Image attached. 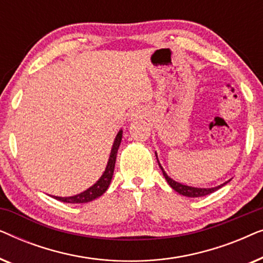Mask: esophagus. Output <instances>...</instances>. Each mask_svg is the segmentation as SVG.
<instances>
[{
  "mask_svg": "<svg viewBox=\"0 0 263 263\" xmlns=\"http://www.w3.org/2000/svg\"><path fill=\"white\" fill-rule=\"evenodd\" d=\"M141 110H134L133 111V112L130 114V117H132V120H135V118H139V117H141Z\"/></svg>",
  "mask_w": 263,
  "mask_h": 263,
  "instance_id": "34e87169",
  "label": "esophagus"
}]
</instances>
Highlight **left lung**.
Segmentation results:
<instances>
[{
  "label": "left lung",
  "mask_w": 263,
  "mask_h": 263,
  "mask_svg": "<svg viewBox=\"0 0 263 263\" xmlns=\"http://www.w3.org/2000/svg\"><path fill=\"white\" fill-rule=\"evenodd\" d=\"M156 156H157V154H156ZM157 159H158V158H157ZM158 163H159V161H158ZM159 166L161 168V171H163V175H164L165 179H166L167 183H168V184H170L171 188L174 189V190H176V192H177V193L181 194V195H184V196H188V197H200V196L208 195V194L215 192V190H218L219 188H221L222 185L228 183V182H226V183H224V184H221V185H219V186H215V188H207V189L206 188H194V186L183 185V184H181V183L175 182L174 179L168 177V176L165 174V171L163 170V167H161L160 164H159Z\"/></svg>",
  "instance_id": "8db88e82"
}]
</instances>
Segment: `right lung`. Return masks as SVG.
Here are the masks:
<instances>
[{
  "label": "right lung",
  "instance_id": "add662e5",
  "mask_svg": "<svg viewBox=\"0 0 263 263\" xmlns=\"http://www.w3.org/2000/svg\"><path fill=\"white\" fill-rule=\"evenodd\" d=\"M121 140H122V130L118 133L116 139H115L112 149H111L110 153V158H109V163H107V166L105 168V172H104L102 177L98 182L96 183L95 185H92L91 188L85 190L84 193L78 194L75 196H69V197H59V196H53L56 200L62 201V202H67V203H86L89 202V201H93L97 197L102 196L104 193L106 192V189L109 188L111 178H112L114 175V170H115V163H116V157H117V151L118 147L121 145Z\"/></svg>",
  "mask_w": 263,
  "mask_h": 263
}]
</instances>
